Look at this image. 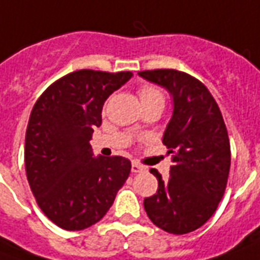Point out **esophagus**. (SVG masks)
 <instances>
[{
    "mask_svg": "<svg viewBox=\"0 0 260 260\" xmlns=\"http://www.w3.org/2000/svg\"><path fill=\"white\" fill-rule=\"evenodd\" d=\"M131 170H132V173H141V172H143V170H145V168H143V166H141L139 163L134 161V163H132V168H131Z\"/></svg>",
    "mask_w": 260,
    "mask_h": 260,
    "instance_id": "obj_1",
    "label": "esophagus"
}]
</instances>
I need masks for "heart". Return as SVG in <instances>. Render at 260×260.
Returning <instances> with one entry per match:
<instances>
[{
  "instance_id": "obj_1",
  "label": "heart",
  "mask_w": 260,
  "mask_h": 260,
  "mask_svg": "<svg viewBox=\"0 0 260 260\" xmlns=\"http://www.w3.org/2000/svg\"><path fill=\"white\" fill-rule=\"evenodd\" d=\"M139 99L142 101V104H148V103H152L155 100H163V95L161 92L152 86H143L139 88Z\"/></svg>"
}]
</instances>
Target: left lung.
<instances>
[{"mask_svg":"<svg viewBox=\"0 0 260 260\" xmlns=\"http://www.w3.org/2000/svg\"><path fill=\"white\" fill-rule=\"evenodd\" d=\"M173 97V114L161 142L173 166L169 180L152 169L159 187L143 200L150 221L163 231L183 235L204 225L222 199L231 166L224 118L200 80L173 69L139 72Z\"/></svg>","mask_w":260,"mask_h":260,"instance_id":"1","label":"left lung"}]
</instances>
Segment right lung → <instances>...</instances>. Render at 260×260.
Returning <instances> with one entry per match:
<instances>
[{
    "label": "right lung",
    "instance_id": "1",
    "mask_svg": "<svg viewBox=\"0 0 260 260\" xmlns=\"http://www.w3.org/2000/svg\"><path fill=\"white\" fill-rule=\"evenodd\" d=\"M131 72L77 70L49 86L32 108L25 136V169L38 206L52 222L80 231L99 222L131 173L122 156H92L105 100Z\"/></svg>",
    "mask_w": 260,
    "mask_h": 260
}]
</instances>
